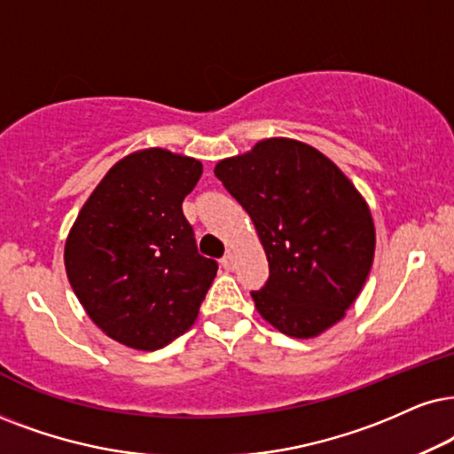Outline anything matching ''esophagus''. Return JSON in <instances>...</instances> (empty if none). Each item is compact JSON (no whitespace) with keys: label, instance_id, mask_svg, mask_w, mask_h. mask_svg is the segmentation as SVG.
I'll return each instance as SVG.
<instances>
[{"label":"esophagus","instance_id":"1","mask_svg":"<svg viewBox=\"0 0 454 454\" xmlns=\"http://www.w3.org/2000/svg\"><path fill=\"white\" fill-rule=\"evenodd\" d=\"M220 263H222V266L226 268V270H232V268H234V255H232V254H226V255L222 257Z\"/></svg>","mask_w":454,"mask_h":454}]
</instances>
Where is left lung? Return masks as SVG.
Segmentation results:
<instances>
[{"mask_svg": "<svg viewBox=\"0 0 454 454\" xmlns=\"http://www.w3.org/2000/svg\"><path fill=\"white\" fill-rule=\"evenodd\" d=\"M214 171L249 214L266 251L268 283L251 291L262 318L297 340L340 323L375 255L371 209L346 174L291 137L260 140Z\"/></svg>", "mask_w": 454, "mask_h": 454, "instance_id": "1", "label": "left lung"}]
</instances>
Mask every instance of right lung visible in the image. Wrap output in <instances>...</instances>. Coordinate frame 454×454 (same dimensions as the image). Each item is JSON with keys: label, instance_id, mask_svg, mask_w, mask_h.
I'll return each mask as SVG.
<instances>
[{"label": "right lung", "instance_id": "obj_1", "mask_svg": "<svg viewBox=\"0 0 454 454\" xmlns=\"http://www.w3.org/2000/svg\"><path fill=\"white\" fill-rule=\"evenodd\" d=\"M200 160L145 148L113 165L65 245L68 283L94 325L134 349L165 348L199 317L217 263L197 251L182 200Z\"/></svg>", "mask_w": 454, "mask_h": 454}]
</instances>
